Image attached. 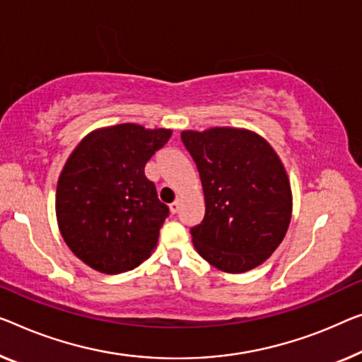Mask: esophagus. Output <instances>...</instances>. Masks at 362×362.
Here are the masks:
<instances>
[{
  "instance_id": "1",
  "label": "esophagus",
  "mask_w": 362,
  "mask_h": 362,
  "mask_svg": "<svg viewBox=\"0 0 362 362\" xmlns=\"http://www.w3.org/2000/svg\"><path fill=\"white\" fill-rule=\"evenodd\" d=\"M180 204H182L180 198H177L174 203H170V204H169V208H170V213H172V214H175L177 211H179V209H180Z\"/></svg>"
}]
</instances>
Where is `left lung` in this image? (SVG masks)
<instances>
[{
  "label": "left lung",
  "mask_w": 362,
  "mask_h": 362,
  "mask_svg": "<svg viewBox=\"0 0 362 362\" xmlns=\"http://www.w3.org/2000/svg\"><path fill=\"white\" fill-rule=\"evenodd\" d=\"M182 141L202 179L206 213L192 228L197 252L226 273H245L281 244L293 213L286 169L265 138L245 128L185 129Z\"/></svg>",
  "instance_id": "left-lung-1"
}]
</instances>
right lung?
Segmentation results:
<instances>
[{
  "instance_id": "obj_1",
  "label": "right lung",
  "mask_w": 362,
  "mask_h": 362,
  "mask_svg": "<svg viewBox=\"0 0 362 362\" xmlns=\"http://www.w3.org/2000/svg\"><path fill=\"white\" fill-rule=\"evenodd\" d=\"M172 129L136 123L105 127L83 138L57 185V221L79 260L105 274L136 268L151 255L169 216L144 165Z\"/></svg>"
}]
</instances>
